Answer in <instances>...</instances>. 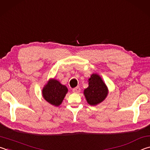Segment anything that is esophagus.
Instances as JSON below:
<instances>
[{"label": "esophagus", "instance_id": "34e87169", "mask_svg": "<svg viewBox=\"0 0 150 150\" xmlns=\"http://www.w3.org/2000/svg\"><path fill=\"white\" fill-rule=\"evenodd\" d=\"M72 91H73L74 93H79L80 91V88L79 87V86H78V87L74 88L73 90H72Z\"/></svg>", "mask_w": 150, "mask_h": 150}]
</instances>
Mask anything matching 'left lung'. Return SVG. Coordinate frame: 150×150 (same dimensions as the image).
Masks as SVG:
<instances>
[{"label":"left lung","instance_id":"obj_1","mask_svg":"<svg viewBox=\"0 0 150 150\" xmlns=\"http://www.w3.org/2000/svg\"><path fill=\"white\" fill-rule=\"evenodd\" d=\"M89 86L85 89L83 94L90 105L101 103L108 94V88L102 78L97 74H93L88 79Z\"/></svg>","mask_w":150,"mask_h":150}]
</instances>
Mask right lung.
Here are the masks:
<instances>
[{
    "label": "right lung",
    "instance_id": "right-lung-1",
    "mask_svg": "<svg viewBox=\"0 0 150 150\" xmlns=\"http://www.w3.org/2000/svg\"><path fill=\"white\" fill-rule=\"evenodd\" d=\"M68 92L67 86L55 79H50L42 90L43 98L52 105L59 106Z\"/></svg>",
    "mask_w": 150,
    "mask_h": 150
}]
</instances>
